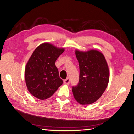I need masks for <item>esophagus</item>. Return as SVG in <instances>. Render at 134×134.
<instances>
[{"label": "esophagus", "instance_id": "obj_1", "mask_svg": "<svg viewBox=\"0 0 134 134\" xmlns=\"http://www.w3.org/2000/svg\"><path fill=\"white\" fill-rule=\"evenodd\" d=\"M64 83L65 84H66V85H68L70 83V79L69 78H68L67 79H66L65 80H64Z\"/></svg>", "mask_w": 134, "mask_h": 134}]
</instances>
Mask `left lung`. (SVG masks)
Returning a JSON list of instances; mask_svg holds the SVG:
<instances>
[{"label":"left lung","mask_w":134,"mask_h":134,"mask_svg":"<svg viewBox=\"0 0 134 134\" xmlns=\"http://www.w3.org/2000/svg\"><path fill=\"white\" fill-rule=\"evenodd\" d=\"M75 54L80 76L78 85L72 88L73 96L80 104H91L102 96L107 87L109 80L107 62L102 53L96 50H76Z\"/></svg>","instance_id":"1"}]
</instances>
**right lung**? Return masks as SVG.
I'll return each instance as SVG.
<instances>
[{"label":"right lung","instance_id":"add662e5","mask_svg":"<svg viewBox=\"0 0 134 134\" xmlns=\"http://www.w3.org/2000/svg\"><path fill=\"white\" fill-rule=\"evenodd\" d=\"M64 50L47 42L35 49L25 70L27 88L32 96L40 100L47 99L62 84L55 62Z\"/></svg>","mask_w":134,"mask_h":134}]
</instances>
